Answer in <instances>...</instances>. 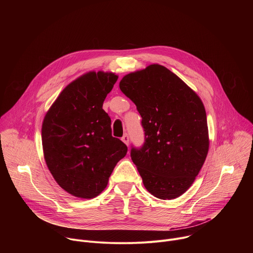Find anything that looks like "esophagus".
<instances>
[{"instance_id": "1", "label": "esophagus", "mask_w": 253, "mask_h": 253, "mask_svg": "<svg viewBox=\"0 0 253 253\" xmlns=\"http://www.w3.org/2000/svg\"><path fill=\"white\" fill-rule=\"evenodd\" d=\"M121 140L126 144V145H128V144H129V136H128V134H124Z\"/></svg>"}]
</instances>
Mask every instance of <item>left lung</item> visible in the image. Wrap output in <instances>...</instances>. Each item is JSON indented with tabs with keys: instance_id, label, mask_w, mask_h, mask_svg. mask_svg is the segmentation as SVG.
Returning <instances> with one entry per match:
<instances>
[{
	"instance_id": "obj_1",
	"label": "left lung",
	"mask_w": 253,
	"mask_h": 253,
	"mask_svg": "<svg viewBox=\"0 0 253 253\" xmlns=\"http://www.w3.org/2000/svg\"><path fill=\"white\" fill-rule=\"evenodd\" d=\"M119 87L142 117L145 142L131 149V158L144 186L159 199L179 197L194 182L209 149L201 99L158 64L127 74Z\"/></svg>"
}]
</instances>
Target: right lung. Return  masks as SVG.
I'll return each instance as SVG.
<instances>
[{
  "label": "right lung",
  "mask_w": 253,
  "mask_h": 253,
  "mask_svg": "<svg viewBox=\"0 0 253 253\" xmlns=\"http://www.w3.org/2000/svg\"><path fill=\"white\" fill-rule=\"evenodd\" d=\"M118 76L89 72L70 83L47 112L42 125L46 164L56 182L83 199L107 186L127 146L112 136L111 119L102 109Z\"/></svg>",
  "instance_id": "right-lung-1"
}]
</instances>
